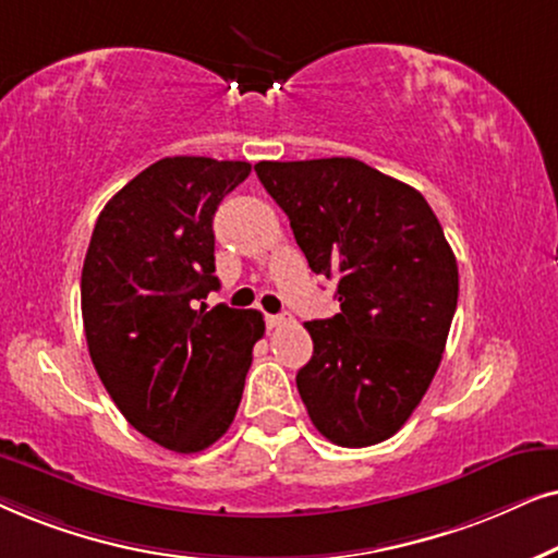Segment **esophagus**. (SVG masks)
<instances>
[{"label":"esophagus","mask_w":558,"mask_h":558,"mask_svg":"<svg viewBox=\"0 0 558 558\" xmlns=\"http://www.w3.org/2000/svg\"><path fill=\"white\" fill-rule=\"evenodd\" d=\"M265 322H267V326H270V329H280V326H286L288 322H291V316H286V314H280V316L267 314Z\"/></svg>","instance_id":"esophagus-1"}]
</instances>
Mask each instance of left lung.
Masks as SVG:
<instances>
[{
    "mask_svg": "<svg viewBox=\"0 0 558 558\" xmlns=\"http://www.w3.org/2000/svg\"><path fill=\"white\" fill-rule=\"evenodd\" d=\"M255 173L311 270L337 280L341 314L306 322L314 356L295 375L311 421L339 447L390 439L426 396L457 311L439 219L418 191L354 158L263 160Z\"/></svg>",
    "mask_w": 558,
    "mask_h": 558,
    "instance_id": "left-lung-1",
    "label": "left lung"
}]
</instances>
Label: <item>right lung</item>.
I'll return each instance as SVG.
<instances>
[{
  "label": "right lung",
  "instance_id": "obj_1",
  "mask_svg": "<svg viewBox=\"0 0 558 558\" xmlns=\"http://www.w3.org/2000/svg\"><path fill=\"white\" fill-rule=\"evenodd\" d=\"M252 166L178 155L117 191L96 219L81 272L92 362L140 434L178 454L211 447L240 408L259 311L206 308L214 214Z\"/></svg>",
  "mask_w": 558,
  "mask_h": 558
}]
</instances>
